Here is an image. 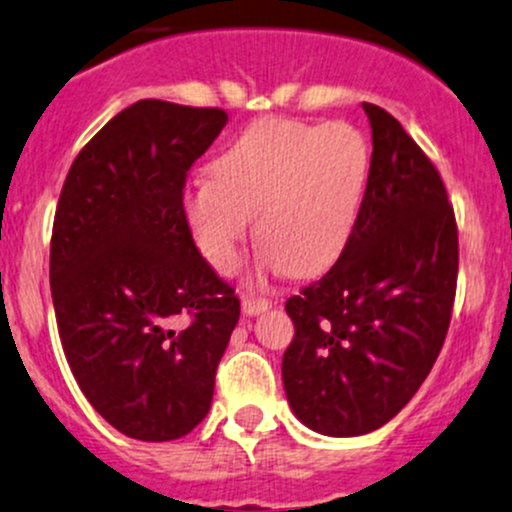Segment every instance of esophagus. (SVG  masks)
Masks as SVG:
<instances>
[{
	"label": "esophagus",
	"mask_w": 512,
	"mask_h": 512,
	"mask_svg": "<svg viewBox=\"0 0 512 512\" xmlns=\"http://www.w3.org/2000/svg\"><path fill=\"white\" fill-rule=\"evenodd\" d=\"M268 307H271V302L261 300V298H244V300H241V312H244V315H249V317L261 315V312H266Z\"/></svg>",
	"instance_id": "1"
}]
</instances>
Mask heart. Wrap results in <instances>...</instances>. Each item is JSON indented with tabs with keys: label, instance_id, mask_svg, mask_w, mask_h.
Segmentation results:
<instances>
[{
	"label": "heart",
	"instance_id": "heart-1",
	"mask_svg": "<svg viewBox=\"0 0 512 512\" xmlns=\"http://www.w3.org/2000/svg\"><path fill=\"white\" fill-rule=\"evenodd\" d=\"M368 173L371 148L356 126L261 119L214 158L212 178L185 188L183 217L214 271H234L256 214L263 266L317 276L354 234Z\"/></svg>",
	"mask_w": 512,
	"mask_h": 512
}]
</instances>
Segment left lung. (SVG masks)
Masks as SVG:
<instances>
[{
	"mask_svg": "<svg viewBox=\"0 0 512 512\" xmlns=\"http://www.w3.org/2000/svg\"><path fill=\"white\" fill-rule=\"evenodd\" d=\"M371 173L349 244L320 280L285 302L295 337L283 388L295 417L327 437L393 420L432 371L459 268L454 210L422 148L364 102Z\"/></svg>",
	"mask_w": 512,
	"mask_h": 512,
	"instance_id": "8db88e82",
	"label": "left lung"
}]
</instances>
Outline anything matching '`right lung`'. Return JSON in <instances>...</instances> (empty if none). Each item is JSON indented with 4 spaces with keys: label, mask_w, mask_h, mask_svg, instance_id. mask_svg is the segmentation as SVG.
Wrapping results in <instances>:
<instances>
[{
    "label": "right lung",
    "mask_w": 512,
    "mask_h": 512,
    "mask_svg": "<svg viewBox=\"0 0 512 512\" xmlns=\"http://www.w3.org/2000/svg\"><path fill=\"white\" fill-rule=\"evenodd\" d=\"M222 109L139 100L70 166L51 236V293L70 371L114 430L170 442L210 412L239 300L183 217L185 175Z\"/></svg>",
    "instance_id": "add662e5"
}]
</instances>
